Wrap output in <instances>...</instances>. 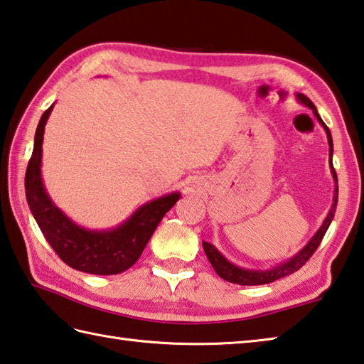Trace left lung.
I'll use <instances>...</instances> for the list:
<instances>
[{"mask_svg": "<svg viewBox=\"0 0 364 364\" xmlns=\"http://www.w3.org/2000/svg\"><path fill=\"white\" fill-rule=\"evenodd\" d=\"M298 100L303 102V105H306L307 107H311L315 117L318 119V122L323 125L325 132L328 134V144H330V156L333 155V139H331V132L330 128H328L325 125V122L321 120V117L317 112V109H315L314 102L306 97V95L299 93L296 95ZM331 163V171H333V177L334 181L338 182V174H336V169L333 166V160H330ZM338 193H339V188L336 187V193H334V203L331 205V210L330 214H328V217L325 218L323 225H321V228L317 231V235H315L311 242L307 244L303 250H301L296 257L291 258L290 262H287L284 264H280L277 267H274V269L271 271H249V269H242V267H237L235 264H231L230 262H226V259L223 258V255H220V252H218L214 245L209 244V242H203V247H204V252L205 255H208V259L210 262L212 267H214L215 272L220 276L222 279L228 280V282L231 284H239V285H264V284H271L274 282V280L277 279H282L285 276H289V274L298 271L303 267L307 262H309L311 257L315 253V250L318 249V245L321 242V239H323L325 232L328 230V226H330L333 217H334V212H336V205H338Z\"/></svg>", "mask_w": 364, "mask_h": 364, "instance_id": "obj_1", "label": "left lung"}]
</instances>
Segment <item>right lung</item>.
I'll return each instance as SVG.
<instances>
[{
	"label": "right lung",
	"instance_id": "right-lung-1",
	"mask_svg": "<svg viewBox=\"0 0 364 364\" xmlns=\"http://www.w3.org/2000/svg\"><path fill=\"white\" fill-rule=\"evenodd\" d=\"M52 107L47 109L38 123L33 154L25 174L26 201L34 220L53 252L73 269L98 276L127 271L138 262L155 228L181 195L173 193L144 204L129 217V220L114 231H88L74 225L50 201L41 181L44 125Z\"/></svg>",
	"mask_w": 364,
	"mask_h": 364
}]
</instances>
